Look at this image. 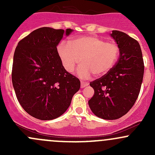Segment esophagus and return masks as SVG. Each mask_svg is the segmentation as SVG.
<instances>
[{"instance_id":"1","label":"esophagus","mask_w":155,"mask_h":155,"mask_svg":"<svg viewBox=\"0 0 155 155\" xmlns=\"http://www.w3.org/2000/svg\"><path fill=\"white\" fill-rule=\"evenodd\" d=\"M87 85H88V82H83V81H81V87H82V88H83V87H86Z\"/></svg>"}]
</instances>
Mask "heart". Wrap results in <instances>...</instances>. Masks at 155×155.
Here are the masks:
<instances>
[{"label": "heart", "instance_id": "b5f03b06", "mask_svg": "<svg viewBox=\"0 0 155 155\" xmlns=\"http://www.w3.org/2000/svg\"><path fill=\"white\" fill-rule=\"evenodd\" d=\"M57 52L64 68L71 73L80 62L78 75L87 79L94 74L103 76L107 74L118 61V46L94 36L74 38L70 43L62 41L58 45Z\"/></svg>", "mask_w": 155, "mask_h": 155}]
</instances>
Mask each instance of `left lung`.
<instances>
[{
    "mask_svg": "<svg viewBox=\"0 0 155 155\" xmlns=\"http://www.w3.org/2000/svg\"><path fill=\"white\" fill-rule=\"evenodd\" d=\"M120 48L116 64L102 77L91 82L94 94L88 105L96 116L115 120L127 113L140 94L144 62L138 41L119 31L111 34Z\"/></svg>",
    "mask_w": 155,
    "mask_h": 155,
    "instance_id": "left-lung-1",
    "label": "left lung"
}]
</instances>
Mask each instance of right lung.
I'll return each mask as SVG.
<instances>
[{
    "mask_svg": "<svg viewBox=\"0 0 155 155\" xmlns=\"http://www.w3.org/2000/svg\"><path fill=\"white\" fill-rule=\"evenodd\" d=\"M73 30L68 28V36ZM64 30L43 27L18 42L13 56L12 82L25 112L40 120L61 116L80 88V81L68 73L58 55Z\"/></svg>",
    "mask_w": 155,
    "mask_h": 155,
    "instance_id": "add662e5",
    "label": "right lung"
}]
</instances>
